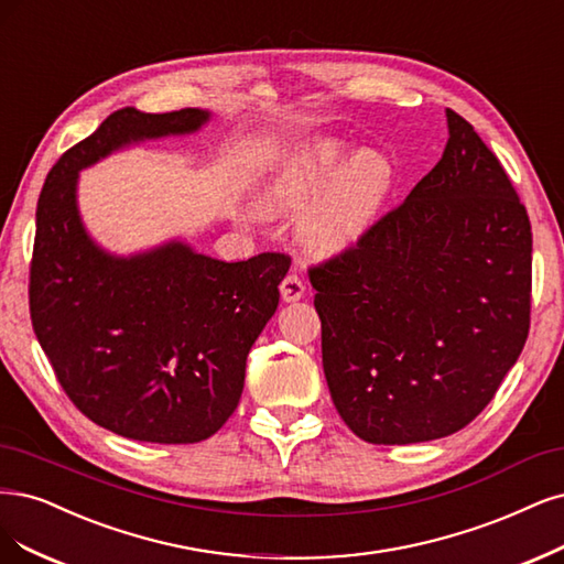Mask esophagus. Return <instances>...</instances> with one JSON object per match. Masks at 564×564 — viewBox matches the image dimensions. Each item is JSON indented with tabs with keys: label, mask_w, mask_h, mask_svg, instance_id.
I'll use <instances>...</instances> for the list:
<instances>
[{
	"label": "esophagus",
	"mask_w": 564,
	"mask_h": 564,
	"mask_svg": "<svg viewBox=\"0 0 564 564\" xmlns=\"http://www.w3.org/2000/svg\"><path fill=\"white\" fill-rule=\"evenodd\" d=\"M280 294L286 303H294L301 301L305 296V282L296 275V273H289L282 284H280Z\"/></svg>",
	"instance_id": "obj_1"
}]
</instances>
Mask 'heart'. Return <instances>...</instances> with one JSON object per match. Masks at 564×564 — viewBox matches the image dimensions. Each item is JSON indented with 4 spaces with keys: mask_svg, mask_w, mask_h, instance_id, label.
<instances>
[{
    "mask_svg": "<svg viewBox=\"0 0 564 564\" xmlns=\"http://www.w3.org/2000/svg\"><path fill=\"white\" fill-rule=\"evenodd\" d=\"M347 149L324 140L291 159L268 184L263 205L270 212L307 207L301 221L305 245L336 254L359 242L392 196L394 170L376 151H361L345 163Z\"/></svg>",
    "mask_w": 564,
    "mask_h": 564,
    "instance_id": "heart-1",
    "label": "heart"
}]
</instances>
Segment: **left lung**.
Masks as SVG:
<instances>
[{
	"instance_id": "obj_1",
	"label": "left lung",
	"mask_w": 564,
	"mask_h": 564,
	"mask_svg": "<svg viewBox=\"0 0 564 564\" xmlns=\"http://www.w3.org/2000/svg\"><path fill=\"white\" fill-rule=\"evenodd\" d=\"M445 116L434 170L357 245L307 270L328 392L378 445L467 426L530 334L528 209L474 126Z\"/></svg>"
}]
</instances>
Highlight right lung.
I'll use <instances>...</instances> for the list:
<instances>
[{"label": "right lung", "instance_id": "1", "mask_svg": "<svg viewBox=\"0 0 564 564\" xmlns=\"http://www.w3.org/2000/svg\"><path fill=\"white\" fill-rule=\"evenodd\" d=\"M209 111H113L65 151L36 203L30 317L55 378L105 430L147 443H198L238 408L251 345L275 315L291 259L226 263L167 242L111 257L76 207L79 170L130 142L196 132Z\"/></svg>", "mask_w": 564, "mask_h": 564}]
</instances>
